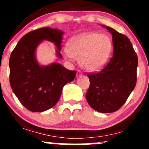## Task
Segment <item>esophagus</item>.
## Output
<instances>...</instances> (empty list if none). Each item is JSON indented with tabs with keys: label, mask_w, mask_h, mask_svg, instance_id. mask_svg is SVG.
I'll list each match as a JSON object with an SVG mask.
<instances>
[{
	"label": "esophagus",
	"mask_w": 149,
	"mask_h": 149,
	"mask_svg": "<svg viewBox=\"0 0 149 149\" xmlns=\"http://www.w3.org/2000/svg\"><path fill=\"white\" fill-rule=\"evenodd\" d=\"M82 76V72H81V70H78L77 76H78V77H79V76Z\"/></svg>",
	"instance_id": "esophagus-1"
}]
</instances>
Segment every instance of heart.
Returning a JSON list of instances; mask_svg holds the SVG:
<instances>
[{
	"instance_id": "heart-1",
	"label": "heart",
	"mask_w": 149,
	"mask_h": 149,
	"mask_svg": "<svg viewBox=\"0 0 149 149\" xmlns=\"http://www.w3.org/2000/svg\"><path fill=\"white\" fill-rule=\"evenodd\" d=\"M67 58L80 60L81 66L88 71L103 68L111 54V38L99 33H87L72 38L68 42Z\"/></svg>"
}]
</instances>
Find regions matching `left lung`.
<instances>
[{
  "label": "left lung",
  "instance_id": "8db88e82",
  "mask_svg": "<svg viewBox=\"0 0 149 149\" xmlns=\"http://www.w3.org/2000/svg\"><path fill=\"white\" fill-rule=\"evenodd\" d=\"M105 27L112 34L113 56L99 72L88 74L90 86L86 98L92 109L106 113L118 111L135 88L138 57L126 36Z\"/></svg>",
  "mask_w": 149,
  "mask_h": 149
}]
</instances>
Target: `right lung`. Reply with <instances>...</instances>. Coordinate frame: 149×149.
I'll use <instances>...</instances> for the list:
<instances>
[{
  "label": "right lung",
  "mask_w": 149,
  "mask_h": 149,
  "mask_svg": "<svg viewBox=\"0 0 149 149\" xmlns=\"http://www.w3.org/2000/svg\"><path fill=\"white\" fill-rule=\"evenodd\" d=\"M63 32L51 28H40L20 39L9 60L10 87L21 104L33 112H42L54 107L61 95L64 86L73 81L76 70H69L58 63L40 66L36 49L43 40L54 42L60 51Z\"/></svg>",
  "instance_id": "obj_1"
}]
</instances>
